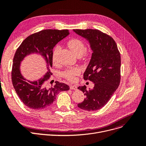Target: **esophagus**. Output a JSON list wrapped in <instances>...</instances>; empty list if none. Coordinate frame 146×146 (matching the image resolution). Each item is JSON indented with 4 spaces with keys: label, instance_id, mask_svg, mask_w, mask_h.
<instances>
[{
    "label": "esophagus",
    "instance_id": "1",
    "mask_svg": "<svg viewBox=\"0 0 146 146\" xmlns=\"http://www.w3.org/2000/svg\"><path fill=\"white\" fill-rule=\"evenodd\" d=\"M70 88L71 90H77V89H78L77 86H76V85H71L70 86Z\"/></svg>",
    "mask_w": 146,
    "mask_h": 146
}]
</instances>
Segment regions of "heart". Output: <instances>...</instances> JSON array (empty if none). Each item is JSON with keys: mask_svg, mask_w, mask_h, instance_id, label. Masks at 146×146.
Wrapping results in <instances>:
<instances>
[{"mask_svg": "<svg viewBox=\"0 0 146 146\" xmlns=\"http://www.w3.org/2000/svg\"><path fill=\"white\" fill-rule=\"evenodd\" d=\"M68 45L69 48L75 54L78 56H82L83 54L85 52L86 50V46L85 43L83 41H82L78 38H74L70 40L68 42ZM61 47L60 45H57L55 47L54 50L52 52V62L56 64L57 59H56V54L60 50ZM80 73V70L79 68L74 67L67 69L62 73V76L67 80L70 81H74L76 79V76L79 75Z\"/></svg>", "mask_w": 146, "mask_h": 146, "instance_id": "1", "label": "heart"}]
</instances>
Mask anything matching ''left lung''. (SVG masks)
<instances>
[{
	"mask_svg": "<svg viewBox=\"0 0 146 146\" xmlns=\"http://www.w3.org/2000/svg\"><path fill=\"white\" fill-rule=\"evenodd\" d=\"M73 32L85 38L90 45L92 54L83 78L95 85L89 90L86 86L78 87L86 98L78 106L88 111L100 110L108 103L119 85L120 53L113 38L100 31L73 29Z\"/></svg>",
	"mask_w": 146,
	"mask_h": 146,
	"instance_id": "obj_1",
	"label": "left lung"
}]
</instances>
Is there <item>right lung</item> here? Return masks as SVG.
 Returning <instances> with one entry per match:
<instances>
[{"instance_id": "1", "label": "right lung", "mask_w": 146, "mask_h": 146, "mask_svg": "<svg viewBox=\"0 0 146 146\" xmlns=\"http://www.w3.org/2000/svg\"><path fill=\"white\" fill-rule=\"evenodd\" d=\"M69 34L67 29L41 31L28 36L15 52L12 70V84L22 102L29 108L39 110L47 108L56 100L59 92L70 89L66 84L58 81L54 85L51 81V85L48 83L52 74L50 68L52 65V49ZM34 53L44 59L47 72L40 79L30 81L22 75L20 66L25 58Z\"/></svg>"}]
</instances>
